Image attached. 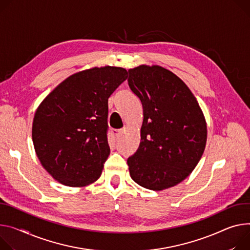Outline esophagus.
<instances>
[{"label":"esophagus","mask_w":250,"mask_h":250,"mask_svg":"<svg viewBox=\"0 0 250 250\" xmlns=\"http://www.w3.org/2000/svg\"><path fill=\"white\" fill-rule=\"evenodd\" d=\"M122 133H123V129H112V134L113 137L116 138V140H118L121 137Z\"/></svg>","instance_id":"esophagus-1"}]
</instances>
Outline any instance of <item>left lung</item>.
I'll return each mask as SVG.
<instances>
[{
	"instance_id": "obj_1",
	"label": "left lung",
	"mask_w": 250,
	"mask_h": 250,
	"mask_svg": "<svg viewBox=\"0 0 250 250\" xmlns=\"http://www.w3.org/2000/svg\"><path fill=\"white\" fill-rule=\"evenodd\" d=\"M128 85L143 104L141 144L127 158L131 178L151 190L186 179L207 144V123L188 85L160 65L128 70Z\"/></svg>"
}]
</instances>
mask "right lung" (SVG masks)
Listing matches in <instances>:
<instances>
[{"label":"right lung","mask_w":250,"mask_h":250,"mask_svg":"<svg viewBox=\"0 0 250 250\" xmlns=\"http://www.w3.org/2000/svg\"><path fill=\"white\" fill-rule=\"evenodd\" d=\"M127 79L123 67H93L65 79L38 107L33 143L59 183L84 187L102 174L109 155L108 98Z\"/></svg>","instance_id":"1"}]
</instances>
